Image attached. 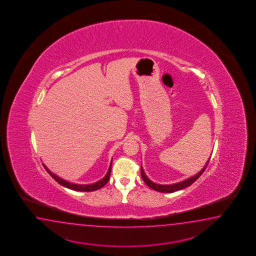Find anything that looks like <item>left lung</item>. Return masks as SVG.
<instances>
[{
    "label": "left lung",
    "mask_w": 256,
    "mask_h": 256,
    "mask_svg": "<svg viewBox=\"0 0 256 256\" xmlns=\"http://www.w3.org/2000/svg\"><path fill=\"white\" fill-rule=\"evenodd\" d=\"M209 160H210V158H209V160H207V162H206V166L204 167L202 169V170L196 174V176H192L190 178H188V179H186V180H182V182H177V184H167V186H162V184H156V182H152V180L146 176V174H144V170L142 169V167H140V176H142V180L144 182H146L147 186H149L150 188H152V190H157V192H176V190H182V189H184L186 187H188V186H190V184H192L194 182H196L199 177H200L202 174V172L206 170V167L208 166V164H209Z\"/></svg>",
    "instance_id": "obj_1"
}]
</instances>
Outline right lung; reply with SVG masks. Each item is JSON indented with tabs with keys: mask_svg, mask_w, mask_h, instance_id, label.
Returning <instances> with one entry per match:
<instances>
[{
	"mask_svg": "<svg viewBox=\"0 0 256 256\" xmlns=\"http://www.w3.org/2000/svg\"><path fill=\"white\" fill-rule=\"evenodd\" d=\"M44 166L46 170L48 172V174H49L58 184H60V186H64V187L68 188V189H70V190H79V192H92V190H99L102 186H106V184H107V182L109 180L110 174V168H112V162H110L109 170L107 172L106 176H104L102 180H98V182H96L94 184H86V186L76 184H72V182H67V180H64V179L60 178L59 176H57L56 174H52L44 164Z\"/></svg>",
	"mask_w": 256,
	"mask_h": 256,
	"instance_id": "add662e5",
	"label": "right lung"
}]
</instances>
